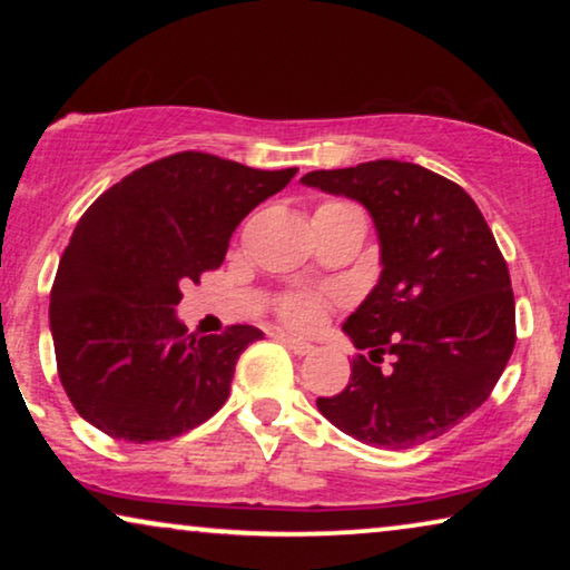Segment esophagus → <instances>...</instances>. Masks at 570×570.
<instances>
[{"instance_id":"obj_1","label":"esophagus","mask_w":570,"mask_h":570,"mask_svg":"<svg viewBox=\"0 0 570 570\" xmlns=\"http://www.w3.org/2000/svg\"><path fill=\"white\" fill-rule=\"evenodd\" d=\"M277 340L283 342V345L291 350V353H295V355H308L311 350H314V345H311V342L301 340V337H293V334H285V332H279Z\"/></svg>"}]
</instances>
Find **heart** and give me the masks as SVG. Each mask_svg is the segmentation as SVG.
Listing matches in <instances>:
<instances>
[{
    "instance_id": "1",
    "label": "heart",
    "mask_w": 570,
    "mask_h": 570,
    "mask_svg": "<svg viewBox=\"0 0 570 570\" xmlns=\"http://www.w3.org/2000/svg\"><path fill=\"white\" fill-rule=\"evenodd\" d=\"M350 209H357V207L342 199H330L324 202V205H318L316 213H350ZM322 311H324V295L308 293V291L285 295L283 303H279V314H283L285 322H291L293 326H311L318 316H322Z\"/></svg>"
}]
</instances>
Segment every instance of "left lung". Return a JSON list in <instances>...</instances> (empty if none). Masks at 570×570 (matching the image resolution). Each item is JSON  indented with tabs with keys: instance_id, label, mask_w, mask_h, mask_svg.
I'll return each mask as SVG.
<instances>
[{
	"instance_id": "8db88e82",
	"label": "left lung",
	"mask_w": 570,
	"mask_h": 570,
	"mask_svg": "<svg viewBox=\"0 0 570 570\" xmlns=\"http://www.w3.org/2000/svg\"><path fill=\"white\" fill-rule=\"evenodd\" d=\"M301 184L361 202L381 244L379 283L342 324L368 355L340 394L318 396V412L379 449L439 439L488 400L517 345L493 230L462 186L415 163L311 170Z\"/></svg>"
}]
</instances>
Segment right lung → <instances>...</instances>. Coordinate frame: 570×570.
I'll list each match as a JSON object with an SVG mask.
<instances>
[{"label":"right lung","instance_id":"add662e5","mask_svg":"<svg viewBox=\"0 0 570 570\" xmlns=\"http://www.w3.org/2000/svg\"><path fill=\"white\" fill-rule=\"evenodd\" d=\"M295 174L176 153L85 209L53 277L49 322L61 386L90 425L131 443L168 441L223 407L262 332L189 334L176 318L181 287L220 267L238 223Z\"/></svg>","mask_w":570,"mask_h":570}]
</instances>
